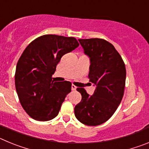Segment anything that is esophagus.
<instances>
[{"instance_id": "obj_1", "label": "esophagus", "mask_w": 149, "mask_h": 149, "mask_svg": "<svg viewBox=\"0 0 149 149\" xmlns=\"http://www.w3.org/2000/svg\"><path fill=\"white\" fill-rule=\"evenodd\" d=\"M76 89H77V87H76V86H74V85H72V91L76 90Z\"/></svg>"}]
</instances>
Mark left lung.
Returning a JSON list of instances; mask_svg holds the SVG:
<instances>
[{
	"label": "left lung",
	"mask_w": 149,
	"mask_h": 149,
	"mask_svg": "<svg viewBox=\"0 0 149 149\" xmlns=\"http://www.w3.org/2000/svg\"><path fill=\"white\" fill-rule=\"evenodd\" d=\"M90 60L89 78L96 86L93 95L77 88L82 99L74 107L77 120L89 126L103 124L122 101L125 86V65L114 46L102 39H78Z\"/></svg>",
	"instance_id": "obj_1"
}]
</instances>
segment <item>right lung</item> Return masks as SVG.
Instances as JSON below:
<instances>
[{
    "label": "right lung",
    "mask_w": 149,
    "mask_h": 149,
    "mask_svg": "<svg viewBox=\"0 0 149 149\" xmlns=\"http://www.w3.org/2000/svg\"><path fill=\"white\" fill-rule=\"evenodd\" d=\"M78 46L75 38L50 34L36 39L24 51L15 69V89L31 118L49 121L58 115L72 84L54 82L52 74L62 56Z\"/></svg>",
    "instance_id": "right-lung-1"
}]
</instances>
